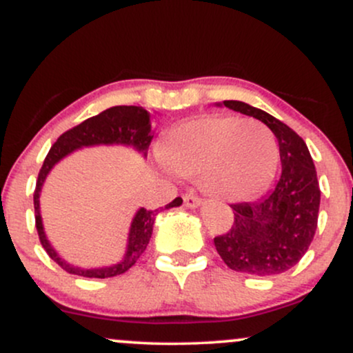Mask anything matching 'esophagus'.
<instances>
[{
  "mask_svg": "<svg viewBox=\"0 0 353 353\" xmlns=\"http://www.w3.org/2000/svg\"><path fill=\"white\" fill-rule=\"evenodd\" d=\"M184 204H185V208H199V205L202 204V199L199 196H196V194L189 192L184 196Z\"/></svg>",
  "mask_w": 353,
  "mask_h": 353,
  "instance_id": "esophagus-1",
  "label": "esophagus"
}]
</instances>
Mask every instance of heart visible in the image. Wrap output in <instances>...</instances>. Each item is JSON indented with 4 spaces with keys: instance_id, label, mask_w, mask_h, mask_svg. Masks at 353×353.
Returning <instances> with one entry per match:
<instances>
[{
    "instance_id": "obj_1",
    "label": "heart",
    "mask_w": 353,
    "mask_h": 353,
    "mask_svg": "<svg viewBox=\"0 0 353 353\" xmlns=\"http://www.w3.org/2000/svg\"><path fill=\"white\" fill-rule=\"evenodd\" d=\"M159 159L177 176L201 177L210 196L244 201L270 184L279 148L259 121L209 114L172 128L161 141Z\"/></svg>"
}]
</instances>
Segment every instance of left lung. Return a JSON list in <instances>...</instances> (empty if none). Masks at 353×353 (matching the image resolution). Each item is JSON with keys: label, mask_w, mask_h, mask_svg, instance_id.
Here are the masks:
<instances>
[{"label": "left lung", "mask_w": 353, "mask_h": 353, "mask_svg": "<svg viewBox=\"0 0 353 353\" xmlns=\"http://www.w3.org/2000/svg\"><path fill=\"white\" fill-rule=\"evenodd\" d=\"M222 104L262 121L274 132L279 141L282 174L265 197L230 205L232 228L214 237V245L225 265L236 272L259 277L282 274L292 269L309 250L317 229L320 188L314 161L302 137L269 112L242 101Z\"/></svg>", "instance_id": "obj_1"}]
</instances>
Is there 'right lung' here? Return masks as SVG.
I'll return each instance as SVG.
<instances>
[{"label": "right lung", "mask_w": 353, "mask_h": 353, "mask_svg": "<svg viewBox=\"0 0 353 353\" xmlns=\"http://www.w3.org/2000/svg\"><path fill=\"white\" fill-rule=\"evenodd\" d=\"M151 141V121H149V112L145 109L139 106H114L106 109V111H103L98 116H92L89 119L83 121L76 128L61 134L58 141L51 145L50 152H48L46 159L43 163L41 171L38 174V181H36V189L33 194L34 219L36 230H38L41 245L61 269H64L70 274L89 279H106L124 274L125 270H129L136 264L137 259L143 255L145 247H148L149 239L152 236L154 221H156V216L159 214V210L177 208V205L182 204V199L181 197H176L165 208L156 210H145L144 208L137 210L134 219H132L131 229H129L128 250H125L124 259L119 264L111 267H101V269H81V267L68 264L64 259H61L56 254V250L51 247L50 241L46 239V234H44L41 212H39V192H41V188L44 181H46L48 174L54 168V164H58L63 157H66L68 154L76 151V149L99 144H124L132 145V148L145 156Z\"/></svg>", "instance_id": "obj_1"}]
</instances>
